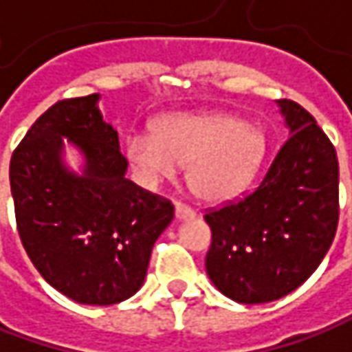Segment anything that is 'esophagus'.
Wrapping results in <instances>:
<instances>
[{
  "mask_svg": "<svg viewBox=\"0 0 352 352\" xmlns=\"http://www.w3.org/2000/svg\"><path fill=\"white\" fill-rule=\"evenodd\" d=\"M197 212L187 206V204H181V202H177L175 204V218L177 220H190V218H195Z\"/></svg>",
  "mask_w": 352,
  "mask_h": 352,
  "instance_id": "obj_1",
  "label": "esophagus"
}]
</instances>
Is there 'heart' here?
Masks as SVG:
<instances>
[{
    "instance_id": "heart-1",
    "label": "heart",
    "mask_w": 352,
    "mask_h": 352,
    "mask_svg": "<svg viewBox=\"0 0 352 352\" xmlns=\"http://www.w3.org/2000/svg\"><path fill=\"white\" fill-rule=\"evenodd\" d=\"M267 140L255 124L224 113L162 118L153 134H130L126 155L146 179H165L188 165L187 179L197 197L228 200L245 190L259 171Z\"/></svg>"
}]
</instances>
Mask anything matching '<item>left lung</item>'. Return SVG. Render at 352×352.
I'll return each instance as SVG.
<instances>
[{
	"label": "left lung",
	"mask_w": 352,
	"mask_h": 352,
	"mask_svg": "<svg viewBox=\"0 0 352 352\" xmlns=\"http://www.w3.org/2000/svg\"><path fill=\"white\" fill-rule=\"evenodd\" d=\"M290 138L259 187L204 214L212 230L206 273L224 296L265 304L318 269L339 222V164L331 140L302 104L278 99Z\"/></svg>",
	"instance_id": "left-lung-1"
}]
</instances>
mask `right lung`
<instances>
[{"mask_svg": "<svg viewBox=\"0 0 352 352\" xmlns=\"http://www.w3.org/2000/svg\"><path fill=\"white\" fill-rule=\"evenodd\" d=\"M99 95L52 104L9 164L21 243L43 278L74 302L111 306L136 294L155 239L171 224V200L124 177L118 134ZM86 157L84 175L61 160L63 138Z\"/></svg>", "mask_w": 352, "mask_h": 352, "instance_id": "right-lung-1", "label": "right lung"}]
</instances>
